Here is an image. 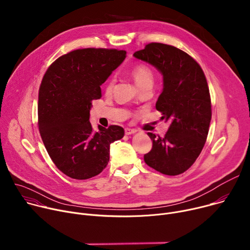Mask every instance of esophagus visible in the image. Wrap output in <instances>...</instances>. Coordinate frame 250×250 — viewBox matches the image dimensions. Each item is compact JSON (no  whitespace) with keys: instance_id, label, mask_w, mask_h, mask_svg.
<instances>
[{"instance_id":"esophagus-1","label":"esophagus","mask_w":250,"mask_h":250,"mask_svg":"<svg viewBox=\"0 0 250 250\" xmlns=\"http://www.w3.org/2000/svg\"><path fill=\"white\" fill-rule=\"evenodd\" d=\"M125 134H126V135H130V134L135 133V129H132V128H128V127H126V128L125 129Z\"/></svg>"}]
</instances>
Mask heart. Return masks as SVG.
Returning a JSON list of instances; mask_svg holds the SVG:
<instances>
[{"label": "heart", "instance_id": "heart-1", "mask_svg": "<svg viewBox=\"0 0 250 250\" xmlns=\"http://www.w3.org/2000/svg\"><path fill=\"white\" fill-rule=\"evenodd\" d=\"M131 74L134 78V81L136 85L141 87L142 85L147 84V83H153V73L146 65H137L131 70ZM114 84V79H112L109 83V88H111Z\"/></svg>", "mask_w": 250, "mask_h": 250}]
</instances>
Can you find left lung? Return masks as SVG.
Here are the masks:
<instances>
[{"instance_id":"left-lung-1","label":"left lung","mask_w":250,"mask_h":250,"mask_svg":"<svg viewBox=\"0 0 250 250\" xmlns=\"http://www.w3.org/2000/svg\"><path fill=\"white\" fill-rule=\"evenodd\" d=\"M133 56L154 66L163 77L155 108L170 125L164 137L148 132L151 150L146 163L170 176L189 169L200 155L211 119L209 91L201 66L179 48L152 42Z\"/></svg>"}]
</instances>
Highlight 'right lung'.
Instances as JSON below:
<instances>
[{"instance_id":"1","label":"right lung","mask_w":250,"mask_h":250,"mask_svg":"<svg viewBox=\"0 0 250 250\" xmlns=\"http://www.w3.org/2000/svg\"><path fill=\"white\" fill-rule=\"evenodd\" d=\"M125 50L84 48L56 59L39 93V128L56 167L70 178L85 180L100 174L110 160V146L124 137L119 125L94 131L89 121L92 101L101 85L125 60Z\"/></svg>"}]
</instances>
